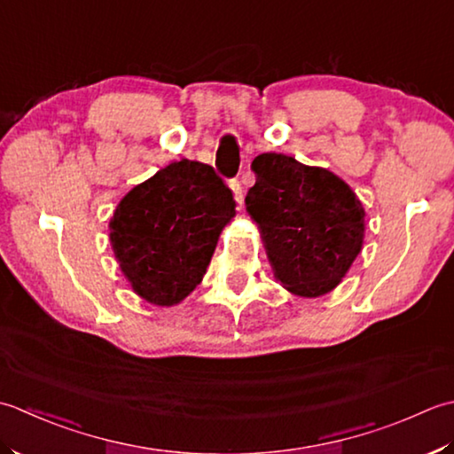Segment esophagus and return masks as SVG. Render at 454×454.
<instances>
[{
	"instance_id": "1",
	"label": "esophagus",
	"mask_w": 454,
	"mask_h": 454,
	"mask_svg": "<svg viewBox=\"0 0 454 454\" xmlns=\"http://www.w3.org/2000/svg\"><path fill=\"white\" fill-rule=\"evenodd\" d=\"M231 190H233V196H235L237 203H239V206H240V203H243V200H245V190H243V184H240L239 180H233V182H231Z\"/></svg>"
}]
</instances>
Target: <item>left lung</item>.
<instances>
[{
  "label": "left lung",
  "mask_w": 454,
  "mask_h": 454,
  "mask_svg": "<svg viewBox=\"0 0 454 454\" xmlns=\"http://www.w3.org/2000/svg\"><path fill=\"white\" fill-rule=\"evenodd\" d=\"M245 203L284 288L317 298L337 288L364 240V207L348 184L294 156L258 154Z\"/></svg>",
  "instance_id": "left-lung-1"
}]
</instances>
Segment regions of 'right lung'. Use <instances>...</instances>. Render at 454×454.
Returning a JSON list of instances; mask_svg holds the SVG:
<instances>
[{
  "mask_svg": "<svg viewBox=\"0 0 454 454\" xmlns=\"http://www.w3.org/2000/svg\"><path fill=\"white\" fill-rule=\"evenodd\" d=\"M233 217V193L215 170L182 159L119 201L109 240L135 294L170 308L196 290Z\"/></svg>",
  "mask_w": 454,
  "mask_h": 454,
  "instance_id": "1",
  "label": "right lung"
}]
</instances>
